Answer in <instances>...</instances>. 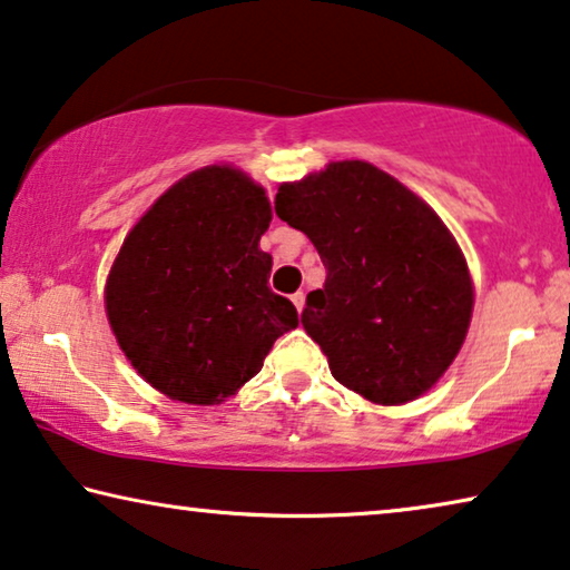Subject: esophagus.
<instances>
[{
	"instance_id": "1",
	"label": "esophagus",
	"mask_w": 570,
	"mask_h": 570,
	"mask_svg": "<svg viewBox=\"0 0 570 570\" xmlns=\"http://www.w3.org/2000/svg\"><path fill=\"white\" fill-rule=\"evenodd\" d=\"M304 299H307V296H304V292H296V294H292V302H294L296 312H302V309H304Z\"/></svg>"
}]
</instances>
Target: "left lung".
<instances>
[{"mask_svg": "<svg viewBox=\"0 0 570 570\" xmlns=\"http://www.w3.org/2000/svg\"><path fill=\"white\" fill-rule=\"evenodd\" d=\"M274 207L325 263L302 325L333 376L373 404L428 392L461 351L473 309L469 266L443 219L366 160L282 184Z\"/></svg>", "mask_w": 570, "mask_h": 570, "instance_id": "left-lung-1", "label": "left lung"}]
</instances>
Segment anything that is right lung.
<instances>
[{"label":"right lung","instance_id":"obj_1","mask_svg":"<svg viewBox=\"0 0 570 570\" xmlns=\"http://www.w3.org/2000/svg\"><path fill=\"white\" fill-rule=\"evenodd\" d=\"M271 202L230 166L174 184L125 237L105 304L117 343L160 394L219 404L250 381L271 347L299 325L268 288L261 250Z\"/></svg>","mask_w":570,"mask_h":570}]
</instances>
